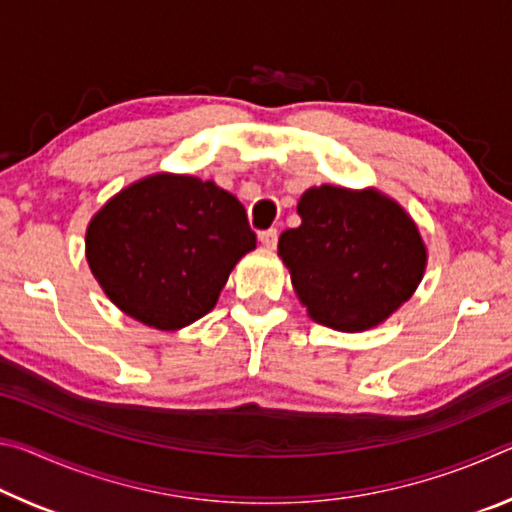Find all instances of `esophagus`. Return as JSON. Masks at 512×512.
<instances>
[{
	"label": "esophagus",
	"instance_id": "34e87169",
	"mask_svg": "<svg viewBox=\"0 0 512 512\" xmlns=\"http://www.w3.org/2000/svg\"><path fill=\"white\" fill-rule=\"evenodd\" d=\"M259 241H262V246H264V248L273 250V248L277 246V230H275V228H271V230L259 232Z\"/></svg>",
	"mask_w": 512,
	"mask_h": 512
}]
</instances>
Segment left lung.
Segmentation results:
<instances>
[{
	"label": "left lung",
	"mask_w": 512,
	"mask_h": 512,
	"mask_svg": "<svg viewBox=\"0 0 512 512\" xmlns=\"http://www.w3.org/2000/svg\"><path fill=\"white\" fill-rule=\"evenodd\" d=\"M302 223L277 255L307 314L339 332H363L413 296L427 266L418 225L377 189L320 185L302 194Z\"/></svg>",
	"instance_id": "left-lung-1"
}]
</instances>
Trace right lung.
I'll use <instances>...</instances> for the list:
<instances>
[{"label":"right lung","mask_w":512,"mask_h":512,"mask_svg":"<svg viewBox=\"0 0 512 512\" xmlns=\"http://www.w3.org/2000/svg\"><path fill=\"white\" fill-rule=\"evenodd\" d=\"M244 205L212 180L155 173L94 214L85 255L101 289L140 323L180 329L212 311L255 248Z\"/></svg>","instance_id":"right-lung-1"}]
</instances>
